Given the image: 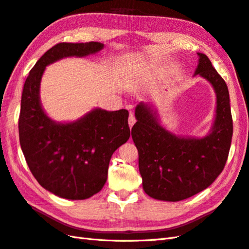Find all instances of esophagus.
<instances>
[{"label":"esophagus","mask_w":249,"mask_h":249,"mask_svg":"<svg viewBox=\"0 0 249 249\" xmlns=\"http://www.w3.org/2000/svg\"><path fill=\"white\" fill-rule=\"evenodd\" d=\"M136 123V118L135 116H133V113L130 111L129 113V118H128V124H129V127L131 128V127L133 126V124Z\"/></svg>","instance_id":"esophagus-1"}]
</instances>
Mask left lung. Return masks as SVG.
Returning <instances> with one entry per match:
<instances>
[{"label": "left lung", "instance_id": "obj_1", "mask_svg": "<svg viewBox=\"0 0 249 249\" xmlns=\"http://www.w3.org/2000/svg\"><path fill=\"white\" fill-rule=\"evenodd\" d=\"M197 55L195 75L207 80L216 97L214 122L207 136H176L159 122L154 106L141 102L136 107L131 137L139 151V170L144 191L157 200L178 202L206 189L228 158L232 138L228 88L207 55Z\"/></svg>", "mask_w": 249, "mask_h": 249}]
</instances>
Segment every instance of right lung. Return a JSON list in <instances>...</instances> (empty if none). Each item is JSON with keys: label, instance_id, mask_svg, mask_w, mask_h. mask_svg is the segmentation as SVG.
<instances>
[{"label": "right lung", "instance_id": "right-lung-1", "mask_svg": "<svg viewBox=\"0 0 249 249\" xmlns=\"http://www.w3.org/2000/svg\"><path fill=\"white\" fill-rule=\"evenodd\" d=\"M103 48L99 42L56 44L36 63L24 84L18 136L25 160L40 185L64 199L85 200L103 188L112 154L130 137L129 113L94 108L73 122H55L41 104L42 75L56 61Z\"/></svg>", "mask_w": 249, "mask_h": 249}]
</instances>
